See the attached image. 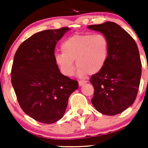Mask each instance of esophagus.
Wrapping results in <instances>:
<instances>
[{
    "instance_id": "obj_1",
    "label": "esophagus",
    "mask_w": 148,
    "mask_h": 148,
    "mask_svg": "<svg viewBox=\"0 0 148 148\" xmlns=\"http://www.w3.org/2000/svg\"><path fill=\"white\" fill-rule=\"evenodd\" d=\"M87 82H88L87 81H79V86H83V85H84V84H86V83H87Z\"/></svg>"
}]
</instances>
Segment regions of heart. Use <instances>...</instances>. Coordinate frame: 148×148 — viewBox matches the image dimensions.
Instances as JSON below:
<instances>
[{
	"label": "heart",
	"mask_w": 148,
	"mask_h": 148,
	"mask_svg": "<svg viewBox=\"0 0 148 148\" xmlns=\"http://www.w3.org/2000/svg\"><path fill=\"white\" fill-rule=\"evenodd\" d=\"M109 42L104 35L81 34L67 37L61 44L62 53L55 56L60 71L67 76L74 75L75 64L79 76L96 74L103 69L108 57Z\"/></svg>",
	"instance_id": "obj_1"
}]
</instances>
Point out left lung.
<instances>
[{"label": "left lung", "instance_id": "1", "mask_svg": "<svg viewBox=\"0 0 148 148\" xmlns=\"http://www.w3.org/2000/svg\"><path fill=\"white\" fill-rule=\"evenodd\" d=\"M88 28L101 33L109 42L104 67L90 79L95 89L91 102L102 114H119L133 104L138 94L142 67L138 47L130 34L114 22Z\"/></svg>", "mask_w": 148, "mask_h": 148}]
</instances>
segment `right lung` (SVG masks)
<instances>
[{"label":"right lung","instance_id":"add662e5","mask_svg":"<svg viewBox=\"0 0 148 148\" xmlns=\"http://www.w3.org/2000/svg\"><path fill=\"white\" fill-rule=\"evenodd\" d=\"M69 29L45 30L25 40L16 51L11 81L25 114L45 124L63 117L78 82L62 74L55 60L57 42Z\"/></svg>","mask_w":148,"mask_h":148}]
</instances>
